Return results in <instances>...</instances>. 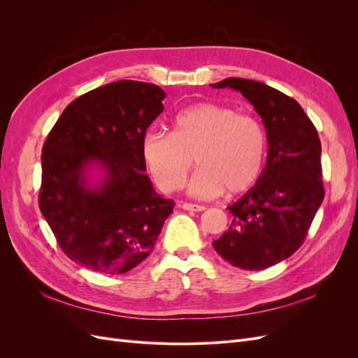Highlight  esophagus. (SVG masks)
Wrapping results in <instances>:
<instances>
[{
    "instance_id": "1",
    "label": "esophagus",
    "mask_w": 358,
    "mask_h": 358,
    "mask_svg": "<svg viewBox=\"0 0 358 358\" xmlns=\"http://www.w3.org/2000/svg\"><path fill=\"white\" fill-rule=\"evenodd\" d=\"M182 208L185 210H191V212H201L206 209L203 204H194V203H183Z\"/></svg>"
}]
</instances>
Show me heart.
Segmentation results:
<instances>
[{
  "label": "heart",
  "instance_id": "heart-1",
  "mask_svg": "<svg viewBox=\"0 0 358 358\" xmlns=\"http://www.w3.org/2000/svg\"><path fill=\"white\" fill-rule=\"evenodd\" d=\"M140 149L155 183L167 192L182 187L194 157L199 169L188 180V192L213 199L224 189L239 194L254 185L264 167L267 134L251 113H237L218 103H197L175 116L170 134L148 131Z\"/></svg>",
  "mask_w": 358,
  "mask_h": 358
}]
</instances>
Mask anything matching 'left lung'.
I'll list each match as a JSON object with an SVG mask.
<instances>
[{"label": "left lung", "instance_id": "left-lung-1", "mask_svg": "<svg viewBox=\"0 0 358 358\" xmlns=\"http://www.w3.org/2000/svg\"><path fill=\"white\" fill-rule=\"evenodd\" d=\"M210 86L239 91L262 116L268 142L264 170L229 206L231 225L212 245L236 267L263 270L294 254L306 239L324 200L321 142L301 106L272 86L241 78Z\"/></svg>", "mask_w": 358, "mask_h": 358}]
</instances>
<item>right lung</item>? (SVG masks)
Instances as JSON below:
<instances>
[{
  "instance_id": "obj_1",
  "label": "right lung",
  "mask_w": 358,
  "mask_h": 358,
  "mask_svg": "<svg viewBox=\"0 0 358 358\" xmlns=\"http://www.w3.org/2000/svg\"><path fill=\"white\" fill-rule=\"evenodd\" d=\"M164 99L154 83L117 80L71 101L50 129L41 150L38 204L74 263L119 275L154 249L175 201L155 192L140 148ZM90 165L103 170L95 187L85 179Z\"/></svg>"
}]
</instances>
